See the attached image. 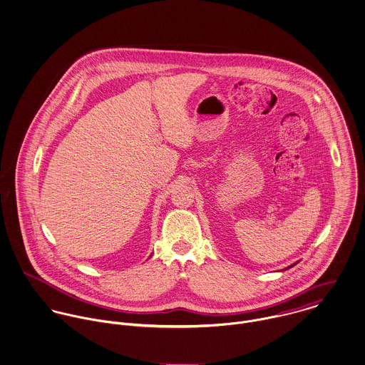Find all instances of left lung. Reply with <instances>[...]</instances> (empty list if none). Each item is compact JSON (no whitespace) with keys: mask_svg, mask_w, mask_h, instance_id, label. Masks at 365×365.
<instances>
[{"mask_svg":"<svg viewBox=\"0 0 365 365\" xmlns=\"http://www.w3.org/2000/svg\"><path fill=\"white\" fill-rule=\"evenodd\" d=\"M296 264H297V262H296ZM296 264H293V265L287 266V267H286V269H290V267H293V266L296 265ZM286 269H284V270H286Z\"/></svg>","mask_w":365,"mask_h":365,"instance_id":"obj_1","label":"left lung"}]
</instances>
